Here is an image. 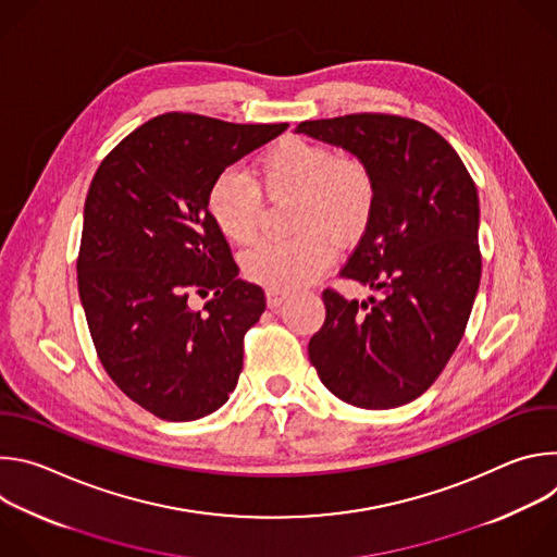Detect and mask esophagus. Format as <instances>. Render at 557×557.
Here are the masks:
<instances>
[{"label": "esophagus", "instance_id": "esophagus-1", "mask_svg": "<svg viewBox=\"0 0 557 557\" xmlns=\"http://www.w3.org/2000/svg\"><path fill=\"white\" fill-rule=\"evenodd\" d=\"M286 297H288L286 290H277V288H269V290H267V304H269V308L282 306Z\"/></svg>", "mask_w": 557, "mask_h": 557}]
</instances>
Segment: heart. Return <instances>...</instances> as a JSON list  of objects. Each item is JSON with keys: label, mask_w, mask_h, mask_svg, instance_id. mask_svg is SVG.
Returning a JSON list of instances; mask_svg holds the SVG:
<instances>
[{"label": "heart", "mask_w": 557, "mask_h": 557, "mask_svg": "<svg viewBox=\"0 0 557 557\" xmlns=\"http://www.w3.org/2000/svg\"><path fill=\"white\" fill-rule=\"evenodd\" d=\"M295 196L290 240H262L240 258L243 275L267 288L290 290L320 277L342 247L366 233L376 202V183L355 156H337L331 147L301 138H284L267 149L256 165V185L240 172L224 170L207 191V211L231 243H251L262 202Z\"/></svg>", "instance_id": "obj_1"}]
</instances>
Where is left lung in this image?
Segmentation results:
<instances>
[{"mask_svg":"<svg viewBox=\"0 0 557 557\" xmlns=\"http://www.w3.org/2000/svg\"><path fill=\"white\" fill-rule=\"evenodd\" d=\"M295 134L350 151L376 183L372 220L342 277L379 297L326 288L310 363L350 406H406L447 366L479 293V191L454 147L412 119L350 114L304 121Z\"/></svg>","mask_w":557,"mask_h":557,"instance_id":"8db88e82","label":"left lung"}]
</instances>
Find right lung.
<instances>
[{
  "label": "right lung",
  "instance_id": "1",
  "mask_svg": "<svg viewBox=\"0 0 557 557\" xmlns=\"http://www.w3.org/2000/svg\"><path fill=\"white\" fill-rule=\"evenodd\" d=\"M286 127L163 114L125 136L92 178L78 297L106 372L158 419H202L237 385L245 333L267 299L237 277L207 191ZM191 292L214 297L194 311Z\"/></svg>",
  "mask_w": 557,
  "mask_h": 557
}]
</instances>
